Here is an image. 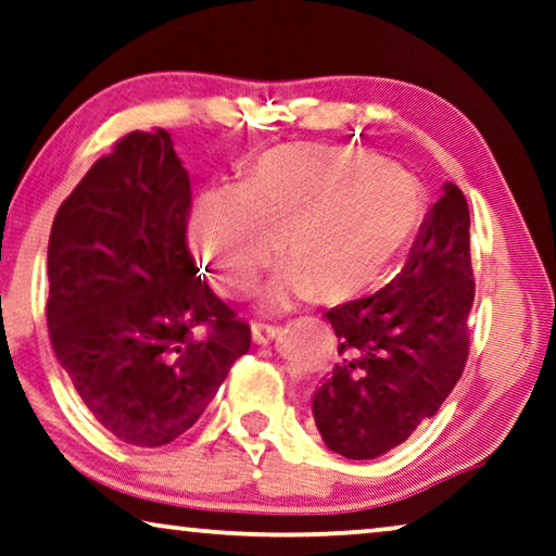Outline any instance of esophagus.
<instances>
[{
	"mask_svg": "<svg viewBox=\"0 0 556 556\" xmlns=\"http://www.w3.org/2000/svg\"><path fill=\"white\" fill-rule=\"evenodd\" d=\"M251 333H253V341L255 343H268V341H273V338L280 333V328L278 326H268V324H253Z\"/></svg>",
	"mask_w": 556,
	"mask_h": 556,
	"instance_id": "34e87169",
	"label": "esophagus"
}]
</instances>
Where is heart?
I'll return each instance as SVG.
<instances>
[{"mask_svg": "<svg viewBox=\"0 0 556 556\" xmlns=\"http://www.w3.org/2000/svg\"><path fill=\"white\" fill-rule=\"evenodd\" d=\"M414 175L383 157L326 144H288L253 163L236 192L198 200L192 251L223 295H243L270 263L283 273L268 303L313 295L345 303L381 280L421 220Z\"/></svg>", "mask_w": 556, "mask_h": 556, "instance_id": "b5f03b06", "label": "heart"}]
</instances>
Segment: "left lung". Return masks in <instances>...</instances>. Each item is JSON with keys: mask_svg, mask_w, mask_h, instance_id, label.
I'll use <instances>...</instances> for the list:
<instances>
[{"mask_svg": "<svg viewBox=\"0 0 556 556\" xmlns=\"http://www.w3.org/2000/svg\"><path fill=\"white\" fill-rule=\"evenodd\" d=\"M471 305L469 205L446 182L396 280L324 313L338 364L313 393V418L331 452L376 458L439 412L469 358Z\"/></svg>", "mask_w": 556, "mask_h": 556, "instance_id": "obj_1", "label": "left lung"}]
</instances>
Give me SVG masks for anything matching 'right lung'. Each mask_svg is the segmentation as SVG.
<instances>
[{
  "label": "right lung",
  "mask_w": 556,
  "mask_h": 556,
  "mask_svg": "<svg viewBox=\"0 0 556 556\" xmlns=\"http://www.w3.org/2000/svg\"><path fill=\"white\" fill-rule=\"evenodd\" d=\"M190 178L165 130H135L54 215L47 328L60 366L112 437L170 444L251 349V326L188 251Z\"/></svg>",
  "instance_id": "right-lung-1"
}]
</instances>
